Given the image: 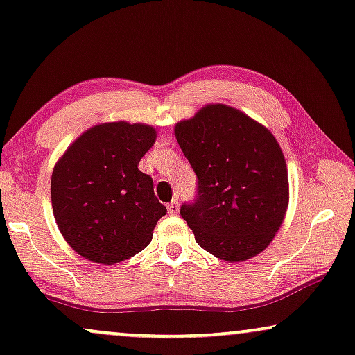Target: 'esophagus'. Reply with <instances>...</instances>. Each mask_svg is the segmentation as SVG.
I'll return each mask as SVG.
<instances>
[{
    "mask_svg": "<svg viewBox=\"0 0 355 355\" xmlns=\"http://www.w3.org/2000/svg\"><path fill=\"white\" fill-rule=\"evenodd\" d=\"M166 208H168L170 215H177V213H178V202H177V200H173V202L168 203V207H166Z\"/></svg>",
    "mask_w": 355,
    "mask_h": 355,
    "instance_id": "1",
    "label": "esophagus"
}]
</instances>
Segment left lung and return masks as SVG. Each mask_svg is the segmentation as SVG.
Here are the masks:
<instances>
[{
  "label": "left lung",
  "mask_w": 355,
  "mask_h": 355,
  "mask_svg": "<svg viewBox=\"0 0 355 355\" xmlns=\"http://www.w3.org/2000/svg\"><path fill=\"white\" fill-rule=\"evenodd\" d=\"M196 175V195L180 207L203 250L245 261L270 245L289 202L288 168L266 127L223 104L207 105L175 127Z\"/></svg>",
  "instance_id": "1"
}]
</instances>
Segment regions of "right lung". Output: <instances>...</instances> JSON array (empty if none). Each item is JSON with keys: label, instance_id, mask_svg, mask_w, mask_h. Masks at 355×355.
Instances as JSON below:
<instances>
[{"label": "right lung", "instance_id": "add662e5", "mask_svg": "<svg viewBox=\"0 0 355 355\" xmlns=\"http://www.w3.org/2000/svg\"><path fill=\"white\" fill-rule=\"evenodd\" d=\"M155 137V129L144 123H101L84 132L55 164L51 178L55 223L85 259L121 263L152 241L166 208L139 162Z\"/></svg>", "mask_w": 355, "mask_h": 355}]
</instances>
